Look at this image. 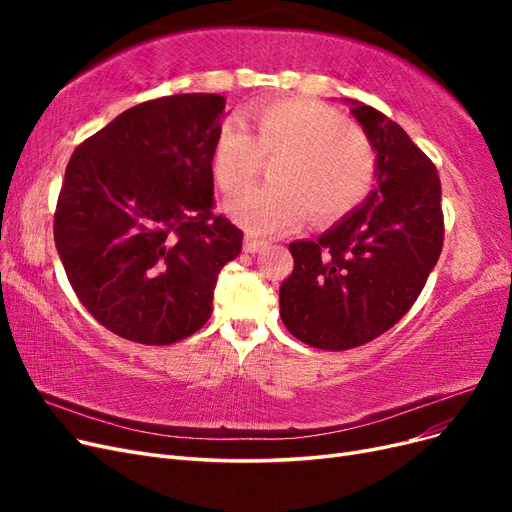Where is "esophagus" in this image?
Wrapping results in <instances>:
<instances>
[{
	"label": "esophagus",
	"mask_w": 512,
	"mask_h": 512,
	"mask_svg": "<svg viewBox=\"0 0 512 512\" xmlns=\"http://www.w3.org/2000/svg\"><path fill=\"white\" fill-rule=\"evenodd\" d=\"M267 247V241L265 239H256V237H252V235H247L245 239H243V252H247V254H256V252H260V250H265Z\"/></svg>",
	"instance_id": "esophagus-1"
}]
</instances>
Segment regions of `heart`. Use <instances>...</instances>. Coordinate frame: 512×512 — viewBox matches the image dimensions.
Masks as SVG:
<instances>
[{
  "label": "heart",
  "mask_w": 512,
  "mask_h": 512,
  "mask_svg": "<svg viewBox=\"0 0 512 512\" xmlns=\"http://www.w3.org/2000/svg\"><path fill=\"white\" fill-rule=\"evenodd\" d=\"M252 134L226 119L211 151V175L226 196L250 185L271 160V183L230 200L232 220L256 235H280L309 211L314 222H335L359 207L374 188L378 153L363 128L335 108L309 98L258 106Z\"/></svg>",
  "instance_id": "heart-1"
}]
</instances>
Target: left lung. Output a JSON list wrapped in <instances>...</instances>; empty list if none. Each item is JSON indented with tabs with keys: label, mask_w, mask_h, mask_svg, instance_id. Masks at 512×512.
<instances>
[{
	"label": "left lung",
	"mask_w": 512,
	"mask_h": 512,
	"mask_svg": "<svg viewBox=\"0 0 512 512\" xmlns=\"http://www.w3.org/2000/svg\"><path fill=\"white\" fill-rule=\"evenodd\" d=\"M378 153L376 188L316 241L290 243L280 288L284 327L320 350L363 346L389 331L421 294L442 252V185L399 123L350 100Z\"/></svg>",
	"instance_id": "left-lung-1"
}]
</instances>
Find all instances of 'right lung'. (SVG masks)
<instances>
[{
    "label": "right lung",
    "mask_w": 512,
    "mask_h": 512,
    "mask_svg": "<svg viewBox=\"0 0 512 512\" xmlns=\"http://www.w3.org/2000/svg\"><path fill=\"white\" fill-rule=\"evenodd\" d=\"M226 98L179 94L128 108L66 168L55 245L76 297L104 329L145 346L190 337L243 232L213 213L211 151Z\"/></svg>",
    "instance_id": "right-lung-1"
}]
</instances>
